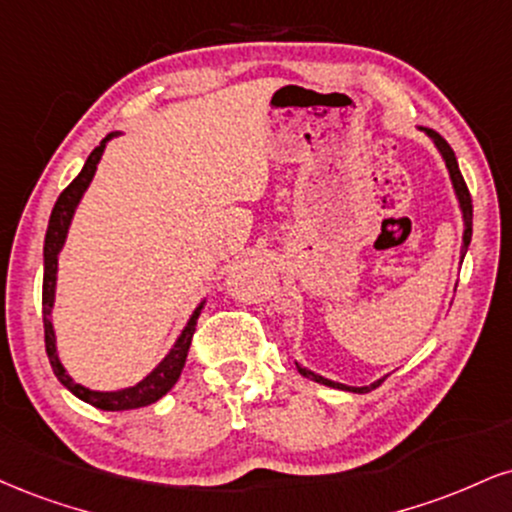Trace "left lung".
<instances>
[{"mask_svg":"<svg viewBox=\"0 0 512 512\" xmlns=\"http://www.w3.org/2000/svg\"><path fill=\"white\" fill-rule=\"evenodd\" d=\"M420 131L427 133V138L432 140L436 150H439L443 164H446L448 178H451V186H453L455 200H458L460 214H463V245H460V264H463L465 252H467V248H470V240H472V197H470V190H467V186H465V178H463V174H460L458 159H455V152L451 150V145H448L439 133L432 131V128L420 126ZM295 367H298V372L303 374V377L317 381V384L331 386V389H341V391H353V393H367V391H372L374 386H379L381 381H384V377H381L377 381H372L369 386H348V384H341V381L326 379V377H322V374H317V372H312V369L303 367L300 362H295Z\"/></svg>","mask_w":512,"mask_h":512,"instance_id":"left-lung-1","label":"left lung"}]
</instances>
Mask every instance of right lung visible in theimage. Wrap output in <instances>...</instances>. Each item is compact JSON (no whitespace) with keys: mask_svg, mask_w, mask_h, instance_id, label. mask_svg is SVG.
I'll return each instance as SVG.
<instances>
[{"mask_svg":"<svg viewBox=\"0 0 512 512\" xmlns=\"http://www.w3.org/2000/svg\"><path fill=\"white\" fill-rule=\"evenodd\" d=\"M119 135H121L119 131L109 133L107 138H104L102 143L90 152V157L85 159L83 169H80V174L73 178L71 186L59 195L57 205H54L52 217H49V224H47L45 279H42V322H45V348H47L49 365H52L57 379L73 393V396L85 400V403H90L92 408L112 410V412L145 408V405L157 403L159 398L166 396V393L174 389V384L183 372V365H186L188 348H190V341H193L197 317H200L202 305H205V298H202L193 310V315L188 317V322L181 329V334L176 336L174 346L169 348V353H166L162 360L157 362V367L152 369L150 374H145L138 384L123 386V389H114V391H95V389H88V386L78 384V381L73 379L69 372H66L64 362H61V357L57 353V334H54V322H52V307H54V298H57L59 252L64 250L66 238H69L73 214H76V209L80 205V200H83L85 190L90 188L92 178H95L97 164H100V159L104 155V147H107L109 140L119 138Z\"/></svg>","mask_w":512,"mask_h":512,"instance_id":"add662e5","label":"right lung"}]
</instances>
